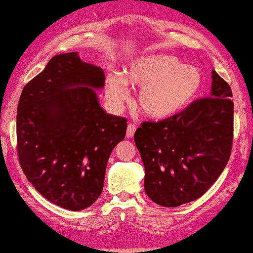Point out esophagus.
Returning <instances> with one entry per match:
<instances>
[{
  "instance_id": "esophagus-1",
  "label": "esophagus",
  "mask_w": 253,
  "mask_h": 253,
  "mask_svg": "<svg viewBox=\"0 0 253 253\" xmlns=\"http://www.w3.org/2000/svg\"><path fill=\"white\" fill-rule=\"evenodd\" d=\"M134 131H136V126H134L133 124H129V126H127V129H126V137L132 138L134 134Z\"/></svg>"
}]
</instances>
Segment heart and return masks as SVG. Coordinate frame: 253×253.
Segmentation results:
<instances>
[{"label":"heart","mask_w":253,"mask_h":253,"mask_svg":"<svg viewBox=\"0 0 253 253\" xmlns=\"http://www.w3.org/2000/svg\"><path fill=\"white\" fill-rule=\"evenodd\" d=\"M204 74L196 65L184 64L167 54H147L134 58L126 74L107 75L106 96L120 109L127 96V86L139 88L137 107L150 120H166L181 113L202 91Z\"/></svg>","instance_id":"b5f03b06"}]
</instances>
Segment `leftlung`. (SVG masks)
<instances>
[{
    "instance_id": "obj_1",
    "label": "left lung",
    "mask_w": 253,
    "mask_h": 253,
    "mask_svg": "<svg viewBox=\"0 0 253 253\" xmlns=\"http://www.w3.org/2000/svg\"><path fill=\"white\" fill-rule=\"evenodd\" d=\"M231 98L229 85L212 70L210 98L136 130L145 192L155 204L177 207L198 199L223 171L233 145Z\"/></svg>"
}]
</instances>
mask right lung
Segmentation results:
<instances>
[{
    "label": "right lung",
    "mask_w": 253,
    "mask_h": 253,
    "mask_svg": "<svg viewBox=\"0 0 253 253\" xmlns=\"http://www.w3.org/2000/svg\"><path fill=\"white\" fill-rule=\"evenodd\" d=\"M103 86L102 69L72 51L51 57L20 94V166L37 191L62 209L95 203L110 153L126 137V120L100 105L96 91Z\"/></svg>",
    "instance_id": "1"
}]
</instances>
